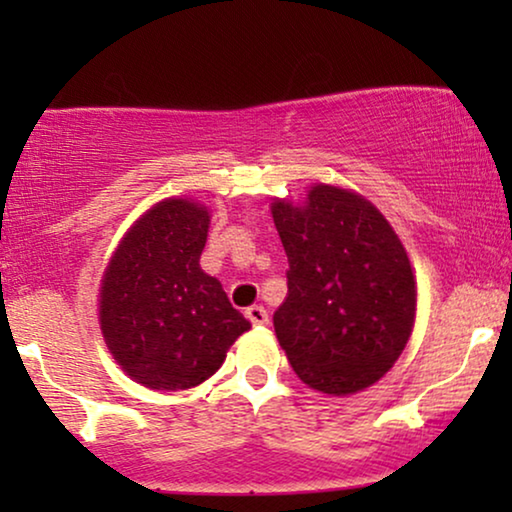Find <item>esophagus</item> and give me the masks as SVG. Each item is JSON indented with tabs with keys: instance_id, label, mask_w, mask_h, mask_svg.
Segmentation results:
<instances>
[{
	"instance_id": "1",
	"label": "esophagus",
	"mask_w": 512,
	"mask_h": 512,
	"mask_svg": "<svg viewBox=\"0 0 512 512\" xmlns=\"http://www.w3.org/2000/svg\"><path fill=\"white\" fill-rule=\"evenodd\" d=\"M244 314H247V319L254 326H265V324H268V312H265L263 305H251V307H247V312H244Z\"/></svg>"
}]
</instances>
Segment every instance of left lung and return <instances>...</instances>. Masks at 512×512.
Returning <instances> with one entry per match:
<instances>
[{
  "label": "left lung",
  "instance_id": "1",
  "mask_svg": "<svg viewBox=\"0 0 512 512\" xmlns=\"http://www.w3.org/2000/svg\"><path fill=\"white\" fill-rule=\"evenodd\" d=\"M289 256L275 333L291 368L324 394H356L401 356L415 324L408 254L387 219L342 188L319 184L305 205H272Z\"/></svg>",
  "mask_w": 512,
  "mask_h": 512
}]
</instances>
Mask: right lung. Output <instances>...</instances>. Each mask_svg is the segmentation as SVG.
<instances>
[{"mask_svg":"<svg viewBox=\"0 0 512 512\" xmlns=\"http://www.w3.org/2000/svg\"><path fill=\"white\" fill-rule=\"evenodd\" d=\"M207 228L205 207L158 202L123 237L104 272V340L118 366L149 389L198 387L251 328L219 279L200 270Z\"/></svg>","mask_w":512,"mask_h":512,"instance_id":"obj_1","label":"right lung"}]
</instances>
